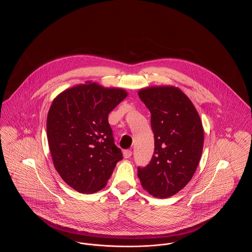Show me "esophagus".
<instances>
[{"instance_id":"esophagus-1","label":"esophagus","mask_w":252,"mask_h":252,"mask_svg":"<svg viewBox=\"0 0 252 252\" xmlns=\"http://www.w3.org/2000/svg\"><path fill=\"white\" fill-rule=\"evenodd\" d=\"M123 156H124V158H130L132 156V151L131 150H125L123 152Z\"/></svg>"}]
</instances>
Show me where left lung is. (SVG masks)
Wrapping results in <instances>:
<instances>
[{
	"label": "left lung",
	"mask_w": 252,
	"mask_h": 252,
	"mask_svg": "<svg viewBox=\"0 0 252 252\" xmlns=\"http://www.w3.org/2000/svg\"><path fill=\"white\" fill-rule=\"evenodd\" d=\"M140 99L151 113L155 148L147 166L138 168L142 186L156 198L180 191L196 172L204 146V129L189 98L175 86L141 89Z\"/></svg>",
	"instance_id": "obj_1"
}]
</instances>
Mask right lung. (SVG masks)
Returning a JSON list of instances; mask_svg holds the SVG:
<instances>
[{"instance_id":"1","label":"right lung","mask_w":252,"mask_h":252,"mask_svg":"<svg viewBox=\"0 0 252 252\" xmlns=\"http://www.w3.org/2000/svg\"><path fill=\"white\" fill-rule=\"evenodd\" d=\"M127 95L124 89L87 81L53 100L46 120L49 150L62 180L77 192L104 188L122 160L108 116Z\"/></svg>"}]
</instances>
